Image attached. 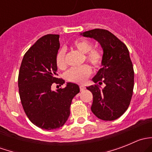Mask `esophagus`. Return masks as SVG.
<instances>
[{
  "label": "esophagus",
  "instance_id": "34e87169",
  "mask_svg": "<svg viewBox=\"0 0 152 152\" xmlns=\"http://www.w3.org/2000/svg\"><path fill=\"white\" fill-rule=\"evenodd\" d=\"M79 88H80L81 91H83V90H85L86 87L84 85H80V86H79Z\"/></svg>",
  "mask_w": 152,
  "mask_h": 152
}]
</instances>
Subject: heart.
<instances>
[{"mask_svg":"<svg viewBox=\"0 0 152 152\" xmlns=\"http://www.w3.org/2000/svg\"><path fill=\"white\" fill-rule=\"evenodd\" d=\"M73 47L82 53H85L87 62H90L93 67H99L103 62V55L97 49L93 48V44L85 39H77L73 43ZM66 50L64 48L58 51L56 56V66L60 70H64L67 66ZM92 68L90 65H84L80 67H73L65 73V78L70 82L82 83L91 75Z\"/></svg>","mask_w":152,"mask_h":152,"instance_id":"obj_1","label":"heart"}]
</instances>
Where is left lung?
Instances as JSON below:
<instances>
[{
	"label": "left lung",
	"instance_id": "8db88e82",
	"mask_svg": "<svg viewBox=\"0 0 152 152\" xmlns=\"http://www.w3.org/2000/svg\"><path fill=\"white\" fill-rule=\"evenodd\" d=\"M93 38L103 49L102 67L93 78L99 85L87 87L93 93L91 110L104 121H114L122 115L129 106L134 88V70L126 45L105 29L95 28L81 34Z\"/></svg>",
	"mask_w": 152,
	"mask_h": 152
}]
</instances>
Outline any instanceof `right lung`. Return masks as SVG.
<instances>
[{"mask_svg": "<svg viewBox=\"0 0 152 152\" xmlns=\"http://www.w3.org/2000/svg\"><path fill=\"white\" fill-rule=\"evenodd\" d=\"M59 38L58 34L39 38L24 55L18 76L24 112L32 124L45 130L56 129L65 124L72 100L80 91L79 85L71 82H67L65 88L51 90L53 84L65 83L56 73Z\"/></svg>", "mask_w": 152, "mask_h": 152, "instance_id": "1", "label": "right lung"}]
</instances>
